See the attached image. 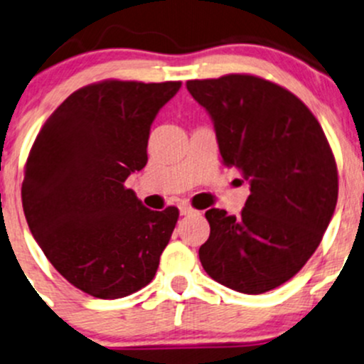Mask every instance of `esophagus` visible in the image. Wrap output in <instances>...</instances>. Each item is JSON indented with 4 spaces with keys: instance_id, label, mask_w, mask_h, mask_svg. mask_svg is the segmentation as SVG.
<instances>
[{
    "instance_id": "34e87169",
    "label": "esophagus",
    "mask_w": 364,
    "mask_h": 364,
    "mask_svg": "<svg viewBox=\"0 0 364 364\" xmlns=\"http://www.w3.org/2000/svg\"><path fill=\"white\" fill-rule=\"evenodd\" d=\"M179 213H181V216H190V214H193L197 211H195L192 205H188V204H185V202H183V204L179 205Z\"/></svg>"
}]
</instances>
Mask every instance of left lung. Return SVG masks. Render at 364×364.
<instances>
[{"instance_id":"8db88e82","label":"left lung","mask_w":364,"mask_h":364,"mask_svg":"<svg viewBox=\"0 0 364 364\" xmlns=\"http://www.w3.org/2000/svg\"><path fill=\"white\" fill-rule=\"evenodd\" d=\"M186 89L211 117L225 166L250 181L240 216L209 209L198 250L209 277L262 294L293 277L319 246L338 197L326 136L291 92L251 75L190 80Z\"/></svg>"}]
</instances>
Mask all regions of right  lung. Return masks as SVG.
I'll list each match as a JSON object with an SVG mask.
<instances>
[{
    "label": "right lung",
    "instance_id": "1",
    "mask_svg": "<svg viewBox=\"0 0 364 364\" xmlns=\"http://www.w3.org/2000/svg\"><path fill=\"white\" fill-rule=\"evenodd\" d=\"M181 82H106L73 92L50 114L26 164L22 208L55 270L114 300L150 284L179 211H151L124 183L148 162L155 117Z\"/></svg>",
    "mask_w": 364,
    "mask_h": 364
}]
</instances>
